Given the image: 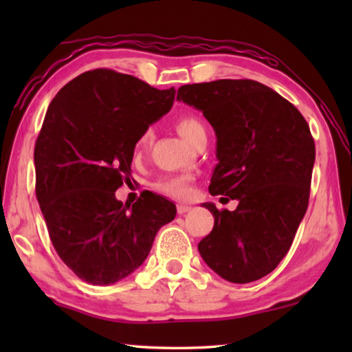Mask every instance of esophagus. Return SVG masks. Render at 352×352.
I'll list each match as a JSON object with an SVG mask.
<instances>
[{
	"mask_svg": "<svg viewBox=\"0 0 352 352\" xmlns=\"http://www.w3.org/2000/svg\"><path fill=\"white\" fill-rule=\"evenodd\" d=\"M190 210V206L189 205H184V204H178L177 205V211H178V214H184V212H188Z\"/></svg>",
	"mask_w": 352,
	"mask_h": 352,
	"instance_id": "34e87169",
	"label": "esophagus"
}]
</instances>
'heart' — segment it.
<instances>
[{
  "instance_id": "b5f03b06",
  "label": "heart",
  "mask_w": 352,
  "mask_h": 352,
  "mask_svg": "<svg viewBox=\"0 0 352 352\" xmlns=\"http://www.w3.org/2000/svg\"><path fill=\"white\" fill-rule=\"evenodd\" d=\"M175 129L178 135L188 142V144H192V142L197 140V136L200 133H205V126L200 122L199 118H195L192 115H184L182 118L177 119L175 122ZM153 140V132L152 129H146L140 133L138 138H136L135 144H133V152L135 155H140L146 151ZM160 192L164 195H169V197H175V199H184L188 197L190 192V180L189 177L184 175H169L164 177L162 180L157 182L155 184Z\"/></svg>"
}]
</instances>
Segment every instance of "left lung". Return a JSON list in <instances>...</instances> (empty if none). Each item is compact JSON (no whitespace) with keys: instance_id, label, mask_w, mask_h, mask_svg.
<instances>
[{"instance_id":"obj_1","label":"left lung","mask_w":352,"mask_h":352,"mask_svg":"<svg viewBox=\"0 0 352 352\" xmlns=\"http://www.w3.org/2000/svg\"><path fill=\"white\" fill-rule=\"evenodd\" d=\"M177 100L204 113L216 132L211 195L239 201L234 211L204 204L214 228L199 242L201 258L230 283L261 279L287 254L307 210L315 144L306 119L250 79L183 85Z\"/></svg>"}]
</instances>
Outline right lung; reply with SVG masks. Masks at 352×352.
<instances>
[{
  "instance_id": "right-lung-1",
  "label": "right lung",
  "mask_w": 352,
  "mask_h": 352,
  "mask_svg": "<svg viewBox=\"0 0 352 352\" xmlns=\"http://www.w3.org/2000/svg\"><path fill=\"white\" fill-rule=\"evenodd\" d=\"M174 87L157 90L113 69L87 71L47 107L35 142V194L60 259L77 276L107 285L146 261L175 205L157 194L122 205L133 144L172 109Z\"/></svg>"
}]
</instances>
